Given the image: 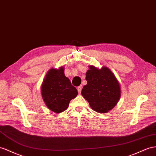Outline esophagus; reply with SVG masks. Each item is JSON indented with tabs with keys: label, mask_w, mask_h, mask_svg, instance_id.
<instances>
[{
	"label": "esophagus",
	"mask_w": 156,
	"mask_h": 156,
	"mask_svg": "<svg viewBox=\"0 0 156 156\" xmlns=\"http://www.w3.org/2000/svg\"><path fill=\"white\" fill-rule=\"evenodd\" d=\"M82 89V86H78V87L77 90H78V93H79L80 94V93H81Z\"/></svg>",
	"instance_id": "1"
}]
</instances>
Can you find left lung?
Here are the masks:
<instances>
[{"instance_id":"1","label":"left lung","mask_w":156,"mask_h":156,"mask_svg":"<svg viewBox=\"0 0 156 156\" xmlns=\"http://www.w3.org/2000/svg\"><path fill=\"white\" fill-rule=\"evenodd\" d=\"M82 95L89 103L90 106L98 113H105L117 104L121 95V86L117 78L109 68L98 69L88 66Z\"/></svg>"}]
</instances>
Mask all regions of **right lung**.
Segmentation results:
<instances>
[{
    "label": "right lung",
    "mask_w": 156,
    "mask_h": 156,
    "mask_svg": "<svg viewBox=\"0 0 156 156\" xmlns=\"http://www.w3.org/2000/svg\"><path fill=\"white\" fill-rule=\"evenodd\" d=\"M43 100L48 109L56 113L65 111L72 99L78 95V91L66 77L63 66L49 69L41 86Z\"/></svg>",
    "instance_id": "right-lung-1"
}]
</instances>
